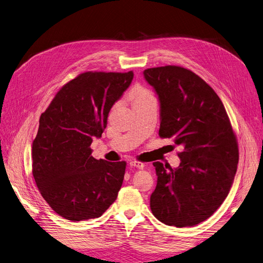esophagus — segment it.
I'll list each match as a JSON object with an SVG mask.
<instances>
[{
	"instance_id": "1",
	"label": "esophagus",
	"mask_w": 263,
	"mask_h": 263,
	"mask_svg": "<svg viewBox=\"0 0 263 263\" xmlns=\"http://www.w3.org/2000/svg\"><path fill=\"white\" fill-rule=\"evenodd\" d=\"M130 166L135 167V168H139V169H143V168H144V163L141 162V161L132 160V161H130Z\"/></svg>"
}]
</instances>
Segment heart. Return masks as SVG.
Segmentation results:
<instances>
[{"instance_id":"heart-1","label":"heart","mask_w":263,"mask_h":263,"mask_svg":"<svg viewBox=\"0 0 263 263\" xmlns=\"http://www.w3.org/2000/svg\"><path fill=\"white\" fill-rule=\"evenodd\" d=\"M131 96L133 99V104L142 102V101H146V100H149V99H154L152 92L147 89H145V87H142V86L135 87V89L131 93Z\"/></svg>"}]
</instances>
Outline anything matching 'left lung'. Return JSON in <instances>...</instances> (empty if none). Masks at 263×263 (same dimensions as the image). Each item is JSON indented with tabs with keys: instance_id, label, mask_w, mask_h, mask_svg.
<instances>
[{
	"instance_id": "8db88e82",
	"label": "left lung",
	"mask_w": 263,
	"mask_h": 263,
	"mask_svg": "<svg viewBox=\"0 0 263 263\" xmlns=\"http://www.w3.org/2000/svg\"><path fill=\"white\" fill-rule=\"evenodd\" d=\"M143 73L160 102L159 137L183 147L178 168L153 163L157 185L151 209L164 224L194 227L228 196L239 157L236 135L220 97L196 73L170 65Z\"/></svg>"
}]
</instances>
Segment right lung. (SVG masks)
<instances>
[{
    "label": "right lung",
    "instance_id": "add662e5",
    "mask_svg": "<svg viewBox=\"0 0 263 263\" xmlns=\"http://www.w3.org/2000/svg\"><path fill=\"white\" fill-rule=\"evenodd\" d=\"M133 71H86L58 91L40 117L32 143V174L42 197L72 222L101 217L118 196L125 161L91 156L112 105L128 89Z\"/></svg>",
    "mask_w": 263,
    "mask_h": 263
}]
</instances>
